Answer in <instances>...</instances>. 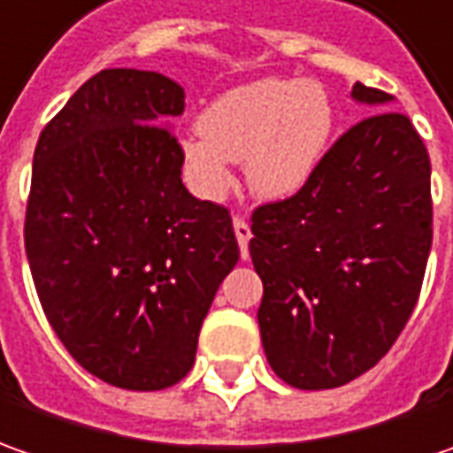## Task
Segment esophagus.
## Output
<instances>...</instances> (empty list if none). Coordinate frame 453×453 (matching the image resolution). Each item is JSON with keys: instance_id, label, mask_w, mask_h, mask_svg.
Segmentation results:
<instances>
[{"instance_id": "esophagus-1", "label": "esophagus", "mask_w": 453, "mask_h": 453, "mask_svg": "<svg viewBox=\"0 0 453 453\" xmlns=\"http://www.w3.org/2000/svg\"><path fill=\"white\" fill-rule=\"evenodd\" d=\"M233 230H235V238H238V245H241V256H248V242L253 238V233H250V226L242 220V218H235L233 220Z\"/></svg>"}]
</instances>
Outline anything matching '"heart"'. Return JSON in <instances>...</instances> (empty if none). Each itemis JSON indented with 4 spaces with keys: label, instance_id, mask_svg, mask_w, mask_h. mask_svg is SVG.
Here are the masks:
<instances>
[{
    "label": "heart",
    "instance_id": "obj_1",
    "mask_svg": "<svg viewBox=\"0 0 453 453\" xmlns=\"http://www.w3.org/2000/svg\"><path fill=\"white\" fill-rule=\"evenodd\" d=\"M335 112L328 92L308 80H257L212 100L185 137L182 167L203 197L218 200L233 185L230 163H245L250 193L286 200L319 173L331 145Z\"/></svg>",
    "mask_w": 453,
    "mask_h": 453
}]
</instances>
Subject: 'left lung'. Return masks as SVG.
I'll return each mask as SVG.
<instances>
[{"label":"left lung","mask_w":453,"mask_h":453,"mask_svg":"<svg viewBox=\"0 0 453 453\" xmlns=\"http://www.w3.org/2000/svg\"><path fill=\"white\" fill-rule=\"evenodd\" d=\"M373 112L326 152L313 180L253 212L263 280L257 326L278 379L320 391L353 381L394 346L431 250V163L394 97L353 85Z\"/></svg>","instance_id":"1"}]
</instances>
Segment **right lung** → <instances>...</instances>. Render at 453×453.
<instances>
[{"instance_id":"1","label":"right lung","mask_w":453,"mask_h":453,"mask_svg":"<svg viewBox=\"0 0 453 453\" xmlns=\"http://www.w3.org/2000/svg\"><path fill=\"white\" fill-rule=\"evenodd\" d=\"M185 89L102 70L42 130L24 248L44 316L110 386L160 391L196 364L200 326L238 257L226 208L182 185L170 119Z\"/></svg>"}]
</instances>
